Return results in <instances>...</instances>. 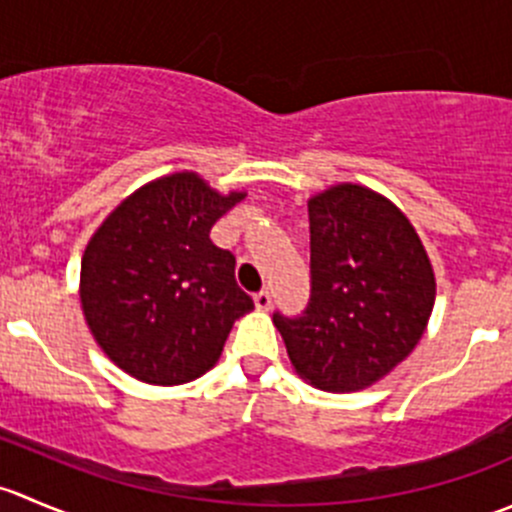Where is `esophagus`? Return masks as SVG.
<instances>
[{
  "instance_id": "obj_1",
  "label": "esophagus",
  "mask_w": 512,
  "mask_h": 512,
  "mask_svg": "<svg viewBox=\"0 0 512 512\" xmlns=\"http://www.w3.org/2000/svg\"><path fill=\"white\" fill-rule=\"evenodd\" d=\"M255 307L260 309V312H267V309L272 307V294L267 292V289H260V292L255 294Z\"/></svg>"
}]
</instances>
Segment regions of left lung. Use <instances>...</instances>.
Returning a JSON list of instances; mask_svg holds the SVG:
<instances>
[{
	"mask_svg": "<svg viewBox=\"0 0 512 512\" xmlns=\"http://www.w3.org/2000/svg\"><path fill=\"white\" fill-rule=\"evenodd\" d=\"M312 294L302 317L275 312L289 361L322 391L384 379L423 337L436 277L414 225L364 185L309 198Z\"/></svg>",
	"mask_w": 512,
	"mask_h": 512,
	"instance_id": "obj_1",
	"label": "left lung"
}]
</instances>
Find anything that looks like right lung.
Wrapping results in <instances>:
<instances>
[{"instance_id":"right-lung-1","label":"right lung","mask_w":512,"mask_h":512,"mask_svg":"<svg viewBox=\"0 0 512 512\" xmlns=\"http://www.w3.org/2000/svg\"><path fill=\"white\" fill-rule=\"evenodd\" d=\"M245 193L220 195L198 173H173L128 195L81 260V307L103 354L156 386L213 369L235 319L255 309L235 255L210 230Z\"/></svg>"}]
</instances>
